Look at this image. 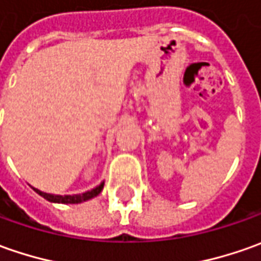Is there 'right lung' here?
<instances>
[{
  "mask_svg": "<svg viewBox=\"0 0 261 261\" xmlns=\"http://www.w3.org/2000/svg\"><path fill=\"white\" fill-rule=\"evenodd\" d=\"M103 188V182L99 184L96 188L91 189V191H86L84 193H77V195H53V193H46L41 192L39 189L33 188L36 192L39 193L40 196H43L44 199H47L49 202H55V203H81L84 201H88V199H92L95 196H98Z\"/></svg>",
  "mask_w": 261,
  "mask_h": 261,
  "instance_id": "obj_1",
  "label": "right lung"
}]
</instances>
